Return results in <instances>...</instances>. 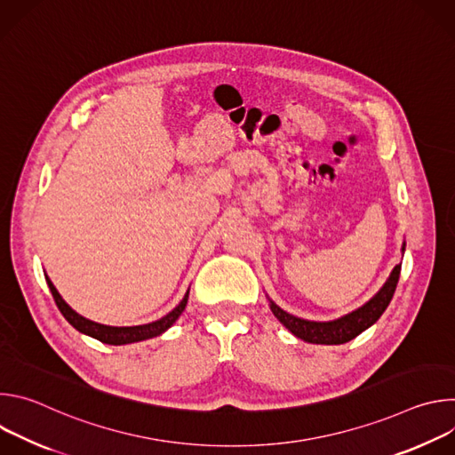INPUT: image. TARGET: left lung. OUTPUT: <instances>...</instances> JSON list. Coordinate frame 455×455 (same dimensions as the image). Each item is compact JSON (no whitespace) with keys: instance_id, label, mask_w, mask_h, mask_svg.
I'll use <instances>...</instances> for the list:
<instances>
[{"instance_id":"obj_1","label":"left lung","mask_w":455,"mask_h":455,"mask_svg":"<svg viewBox=\"0 0 455 455\" xmlns=\"http://www.w3.org/2000/svg\"><path fill=\"white\" fill-rule=\"evenodd\" d=\"M402 250H405V243ZM400 270H402V265H396L391 275H388L387 283L369 302H365L362 307L355 309L353 313L344 315L331 322H313V320L299 318L281 309L274 300H270V309L288 331H291L297 339H302L304 342L326 344V346L346 344L355 337H358L367 328H371L372 323L381 316V313L387 309L388 302H391L396 291Z\"/></svg>"}]
</instances>
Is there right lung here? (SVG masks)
<instances>
[{
	"label": "right lung",
	"mask_w": 455,
	"mask_h": 455,
	"mask_svg": "<svg viewBox=\"0 0 455 455\" xmlns=\"http://www.w3.org/2000/svg\"><path fill=\"white\" fill-rule=\"evenodd\" d=\"M48 288L53 295V300L59 307V311L62 313V316L67 318L72 326L88 335L93 337L97 340H100L102 344H109V346H124V344H133V342H140V340H148L153 337L162 335L164 331H167L172 323L178 320V316L183 313L187 300H188V291L185 293V297L181 299V302L165 316H162L160 320H155L151 323H144V326H129V328H115V326H104V323H97L93 320L84 318L83 315H79L77 311H74L67 302L62 300V297L59 295V291L55 290V286L52 284V281L46 277Z\"/></svg>",
	"instance_id": "add662e5"
}]
</instances>
